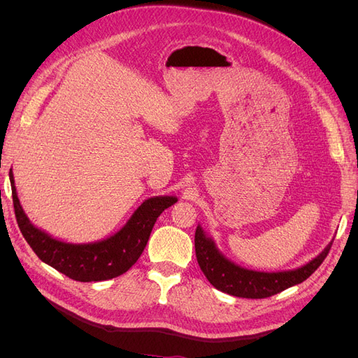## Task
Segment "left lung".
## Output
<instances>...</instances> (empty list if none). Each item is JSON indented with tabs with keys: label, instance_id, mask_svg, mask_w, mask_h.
Returning a JSON list of instances; mask_svg holds the SVG:
<instances>
[{
	"label": "left lung",
	"instance_id": "obj_1",
	"mask_svg": "<svg viewBox=\"0 0 358 358\" xmlns=\"http://www.w3.org/2000/svg\"><path fill=\"white\" fill-rule=\"evenodd\" d=\"M194 242H196L199 266L209 282L216 289L243 299H266L292 285L301 284L321 266L333 243L330 242L320 255L301 267L284 270V272H257V270L245 268L227 258L212 237L206 234L200 224L196 230Z\"/></svg>",
	"mask_w": 358,
	"mask_h": 358
}]
</instances>
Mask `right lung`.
Segmentation results:
<instances>
[{"instance_id":"add662e5","label":"right lung","mask_w":358,"mask_h":358,"mask_svg":"<svg viewBox=\"0 0 358 358\" xmlns=\"http://www.w3.org/2000/svg\"><path fill=\"white\" fill-rule=\"evenodd\" d=\"M8 176L16 221L25 241L43 263L79 282H95L125 273L142 255L158 216L178 201L175 196L150 197L115 234L91 243H69L52 237L29 221L20 206L12 170Z\"/></svg>"}]
</instances>
